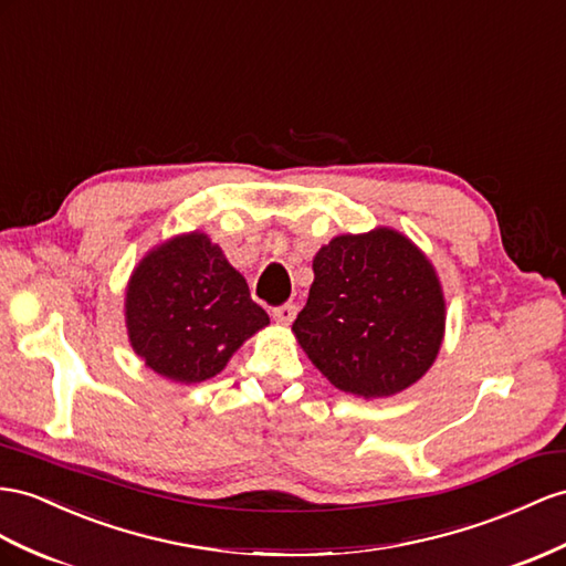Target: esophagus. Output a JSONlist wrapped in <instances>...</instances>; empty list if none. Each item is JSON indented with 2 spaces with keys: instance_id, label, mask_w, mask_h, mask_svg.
<instances>
[{
  "instance_id": "esophagus-1",
  "label": "esophagus",
  "mask_w": 566,
  "mask_h": 566,
  "mask_svg": "<svg viewBox=\"0 0 566 566\" xmlns=\"http://www.w3.org/2000/svg\"><path fill=\"white\" fill-rule=\"evenodd\" d=\"M272 317L280 325H292L294 317H296V306H294V303H282V306L272 308Z\"/></svg>"
}]
</instances>
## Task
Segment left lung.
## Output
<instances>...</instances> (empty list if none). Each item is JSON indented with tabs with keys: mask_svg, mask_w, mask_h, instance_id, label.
<instances>
[{
	"mask_svg": "<svg viewBox=\"0 0 566 566\" xmlns=\"http://www.w3.org/2000/svg\"><path fill=\"white\" fill-rule=\"evenodd\" d=\"M292 329L325 378L364 399L389 397L432 366L444 301L432 265L392 229L337 237L317 251Z\"/></svg>",
	"mask_w": 566,
	"mask_h": 566,
	"instance_id": "obj_1",
	"label": "left lung"
}]
</instances>
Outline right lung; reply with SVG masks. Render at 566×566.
Wrapping results in <instances>:
<instances>
[{
  "label": "right lung",
  "instance_id": "add662e5",
  "mask_svg": "<svg viewBox=\"0 0 566 566\" xmlns=\"http://www.w3.org/2000/svg\"><path fill=\"white\" fill-rule=\"evenodd\" d=\"M268 323L220 245L198 231L159 245L128 282L132 346L145 366L169 380L212 378Z\"/></svg>",
  "mask_w": 566,
  "mask_h": 566
}]
</instances>
